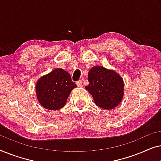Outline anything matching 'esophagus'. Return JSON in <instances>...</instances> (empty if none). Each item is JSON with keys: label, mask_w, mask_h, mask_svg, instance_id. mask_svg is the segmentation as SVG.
<instances>
[{"label": "esophagus", "mask_w": 161, "mask_h": 161, "mask_svg": "<svg viewBox=\"0 0 161 161\" xmlns=\"http://www.w3.org/2000/svg\"><path fill=\"white\" fill-rule=\"evenodd\" d=\"M76 84H77V86H79V87L82 86H83L82 80H79L78 81H77V82H76Z\"/></svg>", "instance_id": "1"}]
</instances>
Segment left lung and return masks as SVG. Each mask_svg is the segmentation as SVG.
Segmentation results:
<instances>
[{
	"label": "left lung",
	"mask_w": 161,
	"mask_h": 161,
	"mask_svg": "<svg viewBox=\"0 0 161 161\" xmlns=\"http://www.w3.org/2000/svg\"><path fill=\"white\" fill-rule=\"evenodd\" d=\"M89 85L86 86L98 107L110 110L119 104L124 94L122 78L113 70L95 66L88 74Z\"/></svg>",
	"instance_id": "obj_1"
}]
</instances>
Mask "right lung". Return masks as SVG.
<instances>
[{
  "instance_id": "add662e5",
  "label": "right lung",
  "mask_w": 161,
  "mask_h": 161,
  "mask_svg": "<svg viewBox=\"0 0 161 161\" xmlns=\"http://www.w3.org/2000/svg\"><path fill=\"white\" fill-rule=\"evenodd\" d=\"M75 87L76 84L72 81L70 75L58 68L37 81V99L44 108L56 111L65 105L72 89Z\"/></svg>"
}]
</instances>
